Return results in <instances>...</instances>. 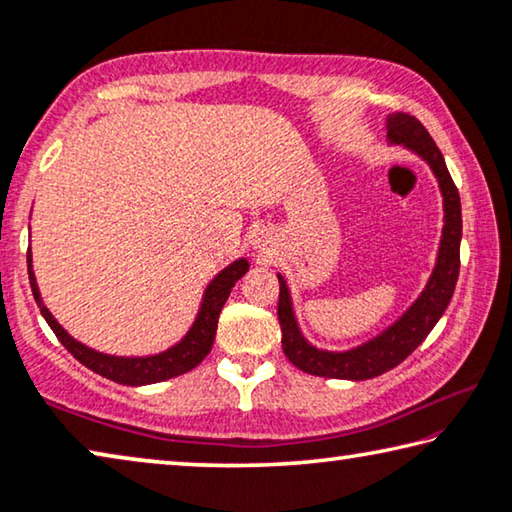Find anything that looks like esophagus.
Masks as SVG:
<instances>
[{"label":"esophagus","mask_w":512,"mask_h":512,"mask_svg":"<svg viewBox=\"0 0 512 512\" xmlns=\"http://www.w3.org/2000/svg\"><path fill=\"white\" fill-rule=\"evenodd\" d=\"M257 246H259V248H262V243H259V241H257Z\"/></svg>","instance_id":"34e87169"}]
</instances>
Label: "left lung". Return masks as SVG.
Segmentation results:
<instances>
[{"label": "left lung", "instance_id": "8db88e82", "mask_svg": "<svg viewBox=\"0 0 512 512\" xmlns=\"http://www.w3.org/2000/svg\"><path fill=\"white\" fill-rule=\"evenodd\" d=\"M387 139L394 145H405L412 152H417L421 159L437 177L444 202V227L440 253L431 280L421 296L412 303L394 326H389L378 337L369 339L367 344L344 353L321 351L307 344V339L300 335L294 307H291L289 287L282 275L280 280V298H278V321L282 330V351L289 362L300 371L312 373L323 378H342V380H369L380 373L394 369L401 364L415 348L424 342L428 332L440 321L446 305L453 296L460 271V237H462V216H460V196L456 184H453L449 168L444 164V157L437 148L426 127L415 116L408 113H392L387 116Z\"/></svg>", "mask_w": 512, "mask_h": 512}]
</instances>
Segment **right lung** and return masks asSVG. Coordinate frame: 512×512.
Wrapping results in <instances>:
<instances>
[{
    "instance_id": "1",
    "label": "right lung",
    "mask_w": 512,
    "mask_h": 512,
    "mask_svg": "<svg viewBox=\"0 0 512 512\" xmlns=\"http://www.w3.org/2000/svg\"><path fill=\"white\" fill-rule=\"evenodd\" d=\"M27 269H29L31 291H34L40 314H43L45 321L50 323V328L54 330V335L59 337V342L66 346L68 351L75 355L81 364H84V367L120 385H150V383H161V380L182 376V373L198 367V364L207 358V353L212 351L214 346L218 316H221V310L227 296H230L234 282L248 271V262L246 259H237V262H232L227 269L218 273L216 278L207 285L200 312L196 316V321H193L191 330L184 335L182 342L159 355H148V358H116V355L97 353L93 348L79 344L77 339H72L68 332L59 326V321L54 319L52 312L43 305V300H40L34 271H31V250H27Z\"/></svg>"
}]
</instances>
